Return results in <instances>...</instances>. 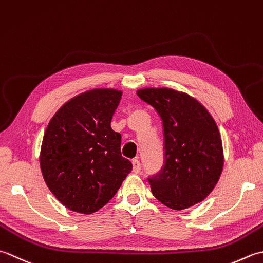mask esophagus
<instances>
[{
  "instance_id": "esophagus-1",
  "label": "esophagus",
  "mask_w": 263,
  "mask_h": 263,
  "mask_svg": "<svg viewBox=\"0 0 263 263\" xmlns=\"http://www.w3.org/2000/svg\"><path fill=\"white\" fill-rule=\"evenodd\" d=\"M132 163H133V173L134 174H138L139 171H141V163H139V161H138L137 159L133 160Z\"/></svg>"
}]
</instances>
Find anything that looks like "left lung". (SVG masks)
<instances>
[{
    "label": "left lung",
    "instance_id": "1",
    "mask_svg": "<svg viewBox=\"0 0 263 263\" xmlns=\"http://www.w3.org/2000/svg\"><path fill=\"white\" fill-rule=\"evenodd\" d=\"M162 119L164 167L148 178L155 199L174 210L202 202L223 167L221 136L212 116L193 96L168 87L137 90Z\"/></svg>",
    "mask_w": 263,
    "mask_h": 263
}]
</instances>
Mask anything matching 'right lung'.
Segmentation results:
<instances>
[{"label": "right lung", "instance_id": "1", "mask_svg": "<svg viewBox=\"0 0 263 263\" xmlns=\"http://www.w3.org/2000/svg\"><path fill=\"white\" fill-rule=\"evenodd\" d=\"M121 95L115 88L86 90L66 102L46 127L42 175L69 210L84 214L100 210L133 169L121 155V135L111 128Z\"/></svg>", "mask_w": 263, "mask_h": 263}]
</instances>
